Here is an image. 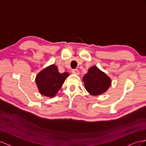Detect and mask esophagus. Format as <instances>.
Returning a JSON list of instances; mask_svg holds the SVG:
<instances>
[{"instance_id":"1","label":"esophagus","mask_w":146,"mask_h":146,"mask_svg":"<svg viewBox=\"0 0 146 146\" xmlns=\"http://www.w3.org/2000/svg\"><path fill=\"white\" fill-rule=\"evenodd\" d=\"M72 72L73 74H77V75H78V74H79L78 70V69H72Z\"/></svg>"}]
</instances>
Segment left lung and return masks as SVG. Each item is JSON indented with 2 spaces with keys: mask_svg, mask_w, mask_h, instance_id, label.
<instances>
[{
  "mask_svg": "<svg viewBox=\"0 0 146 146\" xmlns=\"http://www.w3.org/2000/svg\"><path fill=\"white\" fill-rule=\"evenodd\" d=\"M83 82L87 91L94 96L104 93L111 85L110 78L95 66L89 69Z\"/></svg>",
  "mask_w": 146,
  "mask_h": 146,
  "instance_id": "left-lung-1",
  "label": "left lung"
}]
</instances>
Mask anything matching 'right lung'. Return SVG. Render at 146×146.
<instances>
[{"instance_id":"1","label":"right lung","mask_w":146,"mask_h":146,"mask_svg":"<svg viewBox=\"0 0 146 146\" xmlns=\"http://www.w3.org/2000/svg\"><path fill=\"white\" fill-rule=\"evenodd\" d=\"M68 72L60 74L54 64L49 66L39 72L36 77V83L42 95L54 97L62 86Z\"/></svg>"}]
</instances>
